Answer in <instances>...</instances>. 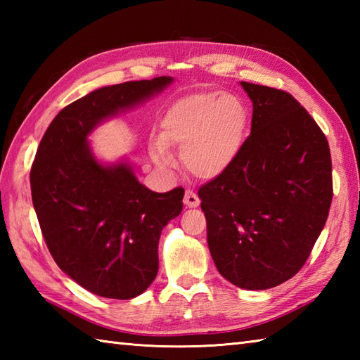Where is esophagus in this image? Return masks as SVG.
I'll use <instances>...</instances> for the list:
<instances>
[{"label": "esophagus", "instance_id": "1", "mask_svg": "<svg viewBox=\"0 0 360 360\" xmlns=\"http://www.w3.org/2000/svg\"><path fill=\"white\" fill-rule=\"evenodd\" d=\"M200 198H198V195L195 192H192V190H187L186 192V196H184V204L187 205V207L190 209H195L200 205Z\"/></svg>", "mask_w": 360, "mask_h": 360}]
</instances>
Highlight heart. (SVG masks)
Returning a JSON list of instances; mask_svg holds the SVG:
<instances>
[{"mask_svg": "<svg viewBox=\"0 0 360 360\" xmlns=\"http://www.w3.org/2000/svg\"><path fill=\"white\" fill-rule=\"evenodd\" d=\"M249 111L240 97L219 91L186 94L168 106L159 120V136L150 141L159 167L172 164V147L181 148L188 172L201 179L224 174L246 139Z\"/></svg>", "mask_w": 360, "mask_h": 360, "instance_id": "heart-1", "label": "heart"}]
</instances>
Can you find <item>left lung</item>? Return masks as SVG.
Returning <instances> with one entry per match:
<instances>
[{
  "label": "left lung",
  "mask_w": 360,
  "mask_h": 360,
  "mask_svg": "<svg viewBox=\"0 0 360 360\" xmlns=\"http://www.w3.org/2000/svg\"><path fill=\"white\" fill-rule=\"evenodd\" d=\"M252 101L250 136L229 170L200 188L218 272L249 290L300 271L333 200L330 145L285 91L240 82Z\"/></svg>",
  "instance_id": "left-lung-1"
}]
</instances>
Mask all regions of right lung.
I'll return each mask as SVG.
<instances>
[{
  "instance_id": "obj_1",
  "label": "right lung",
  "mask_w": 360,
  "mask_h": 360,
  "mask_svg": "<svg viewBox=\"0 0 360 360\" xmlns=\"http://www.w3.org/2000/svg\"><path fill=\"white\" fill-rule=\"evenodd\" d=\"M174 82L162 75L94 89L60 111L30 170L32 202L52 258L89 292L129 300L155 281L160 232L182 210L184 188L156 193L131 160L98 159L89 136Z\"/></svg>"
}]
</instances>
